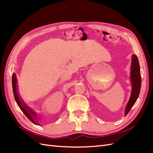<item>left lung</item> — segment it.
Wrapping results in <instances>:
<instances>
[{
	"label": "left lung",
	"instance_id": "left-lung-1",
	"mask_svg": "<svg viewBox=\"0 0 153 153\" xmlns=\"http://www.w3.org/2000/svg\"><path fill=\"white\" fill-rule=\"evenodd\" d=\"M131 81L132 82V91L128 103H127L125 115L130 111L132 106L135 104L139 97L141 86V76L139 60L135 55L131 56Z\"/></svg>",
	"mask_w": 153,
	"mask_h": 153
}]
</instances>
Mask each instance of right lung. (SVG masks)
Here are the masks:
<instances>
[{
	"label": "right lung",
	"mask_w": 153,
	"mask_h": 153,
	"mask_svg": "<svg viewBox=\"0 0 153 153\" xmlns=\"http://www.w3.org/2000/svg\"><path fill=\"white\" fill-rule=\"evenodd\" d=\"M16 76L15 74H13V76H12V85H13V93H14V98H15V100L17 103L18 105L20 108L21 110L23 112L27 118H28L33 123L36 125H37V120L36 118V114L34 112H33L30 108L27 107L24 103H22L19 99L18 96V93L16 91Z\"/></svg>",
	"instance_id": "1"
}]
</instances>
